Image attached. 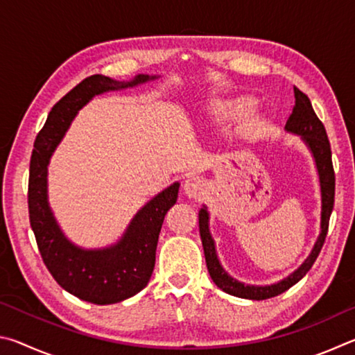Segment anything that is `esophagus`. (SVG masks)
<instances>
[{"instance_id": "esophagus-1", "label": "esophagus", "mask_w": 355, "mask_h": 355, "mask_svg": "<svg viewBox=\"0 0 355 355\" xmlns=\"http://www.w3.org/2000/svg\"><path fill=\"white\" fill-rule=\"evenodd\" d=\"M205 189H207V183L199 177H188L183 183L184 194L188 197H192V199L200 197L203 192H205Z\"/></svg>"}]
</instances>
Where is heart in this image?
Wrapping results in <instances>:
<instances>
[{"instance_id":"heart-1","label":"heart","mask_w":355,"mask_h":355,"mask_svg":"<svg viewBox=\"0 0 355 355\" xmlns=\"http://www.w3.org/2000/svg\"><path fill=\"white\" fill-rule=\"evenodd\" d=\"M255 106V100L252 97H236L216 101L209 107V116L214 120H236L250 112Z\"/></svg>"}]
</instances>
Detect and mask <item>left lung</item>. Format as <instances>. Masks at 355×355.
Segmentation results:
<instances>
[{
	"mask_svg": "<svg viewBox=\"0 0 355 355\" xmlns=\"http://www.w3.org/2000/svg\"><path fill=\"white\" fill-rule=\"evenodd\" d=\"M294 98H296V105L293 107V114L288 119L285 125V130L288 133L300 136V139L310 150L311 156L315 159V166L318 171V177H320V188H321V224H320V235H318L313 249L305 258L304 263L291 272L288 277L282 279L277 284L272 285H248L243 282L232 277L224 268L218 258V252H216V244L209 232V213L207 207L203 205L199 211V228H200V238L203 252H205V261L208 272L216 285H218L222 291H225L232 296L243 297V299H252V300H263L269 299L279 294L290 290L293 285L304 277L305 274L310 271L313 266L318 255L322 249V244L326 241L327 228H329V219L334 209V197H335V173L332 166V152H330V144L327 139L326 128L313 111L310 100L304 92H300L297 87H294Z\"/></svg>",
	"mask_w": 355,
	"mask_h": 355,
	"instance_id": "8db88e82",
	"label": "left lung"
}]
</instances>
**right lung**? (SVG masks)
Segmentation results:
<instances>
[{
	"label": "right lung",
	"mask_w": 355,
	"mask_h": 355,
	"mask_svg": "<svg viewBox=\"0 0 355 355\" xmlns=\"http://www.w3.org/2000/svg\"><path fill=\"white\" fill-rule=\"evenodd\" d=\"M156 78L136 75L130 81H116L105 75L89 76L53 106L35 137L29 164V222L48 271L65 291L86 302H122L147 286L155 268L161 225L169 208L175 205L180 183H172L148 200L133 216L117 243L84 249L64 235L53 214L48 202V164L78 111L95 95L135 87Z\"/></svg>",
	"instance_id": "obj_1"
}]
</instances>
